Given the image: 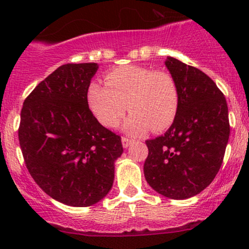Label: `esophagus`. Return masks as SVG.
<instances>
[{
  "label": "esophagus",
  "instance_id": "obj_1",
  "mask_svg": "<svg viewBox=\"0 0 249 249\" xmlns=\"http://www.w3.org/2000/svg\"><path fill=\"white\" fill-rule=\"evenodd\" d=\"M131 142H132V140H130L129 137H125V136L122 137V143H123V147L124 148L129 147V145L131 144Z\"/></svg>",
  "mask_w": 249,
  "mask_h": 249
}]
</instances>
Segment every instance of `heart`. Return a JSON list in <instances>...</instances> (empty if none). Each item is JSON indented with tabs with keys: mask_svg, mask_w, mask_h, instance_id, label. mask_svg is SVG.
Masks as SVG:
<instances>
[{
	"mask_svg": "<svg viewBox=\"0 0 249 249\" xmlns=\"http://www.w3.org/2000/svg\"><path fill=\"white\" fill-rule=\"evenodd\" d=\"M105 83H92L88 90L90 108L105 126H117L127 108L131 114L124 129L132 135L144 134L149 129L164 131L175 122L179 92L169 72L126 65L108 72Z\"/></svg>",
	"mask_w": 249,
	"mask_h": 249,
	"instance_id": "1",
	"label": "heart"
}]
</instances>
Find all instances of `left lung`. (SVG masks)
<instances>
[{
  "instance_id": "left-lung-1",
  "label": "left lung",
  "mask_w": 249,
  "mask_h": 249,
  "mask_svg": "<svg viewBox=\"0 0 249 249\" xmlns=\"http://www.w3.org/2000/svg\"><path fill=\"white\" fill-rule=\"evenodd\" d=\"M165 65L177 83L179 106L165 135L145 141L143 171L159 194L189 199L207 188L222 166L230 135L228 105L215 83L199 69L171 56Z\"/></svg>"
}]
</instances>
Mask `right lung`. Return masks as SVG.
<instances>
[{"label": "right lung", "instance_id": "obj_1", "mask_svg": "<svg viewBox=\"0 0 249 249\" xmlns=\"http://www.w3.org/2000/svg\"><path fill=\"white\" fill-rule=\"evenodd\" d=\"M97 64H66L25 99L18 130L25 165L56 201L87 207L104 199L122 155L119 135L102 126L88 105Z\"/></svg>", "mask_w": 249, "mask_h": 249}]
</instances>
